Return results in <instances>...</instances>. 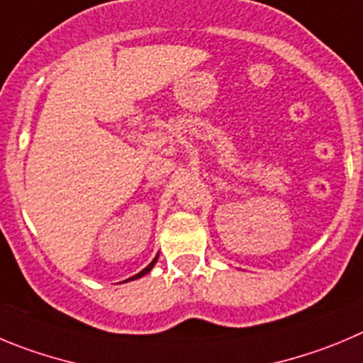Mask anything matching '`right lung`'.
<instances>
[{
    "label": "right lung",
    "instance_id": "add662e5",
    "mask_svg": "<svg viewBox=\"0 0 363 363\" xmlns=\"http://www.w3.org/2000/svg\"><path fill=\"white\" fill-rule=\"evenodd\" d=\"M155 262H157V256H155V258H154V259H152V263H150V265H148V267H145V269H143V270H141V272H140V274H135V276L128 277V279H127V281H132V279H138V277H143V276H145V274H148V272H150V270H152V267H154V265H155Z\"/></svg>",
    "mask_w": 363,
    "mask_h": 363
}]
</instances>
